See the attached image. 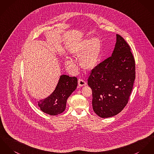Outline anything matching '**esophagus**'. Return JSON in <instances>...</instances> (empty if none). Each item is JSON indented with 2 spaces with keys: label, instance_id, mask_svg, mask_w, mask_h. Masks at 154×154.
I'll return each instance as SVG.
<instances>
[{
  "label": "esophagus",
  "instance_id": "obj_1",
  "mask_svg": "<svg viewBox=\"0 0 154 154\" xmlns=\"http://www.w3.org/2000/svg\"><path fill=\"white\" fill-rule=\"evenodd\" d=\"M87 83L86 82L83 80L82 79H79V81H78V85L80 86V87H83V86H85L86 85Z\"/></svg>",
  "mask_w": 154,
  "mask_h": 154
}]
</instances>
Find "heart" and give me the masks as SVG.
<instances>
[{"label": "heart", "mask_w": 154, "mask_h": 154, "mask_svg": "<svg viewBox=\"0 0 154 154\" xmlns=\"http://www.w3.org/2000/svg\"><path fill=\"white\" fill-rule=\"evenodd\" d=\"M101 51V42L98 38L85 40L74 48L72 54L80 59V66L85 70H92L96 66ZM66 65L73 70H77L75 62L71 59L66 60Z\"/></svg>", "instance_id": "1"}]
</instances>
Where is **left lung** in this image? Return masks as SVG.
<instances>
[{
  "label": "left lung",
  "instance_id": "left-lung-1",
  "mask_svg": "<svg viewBox=\"0 0 154 154\" xmlns=\"http://www.w3.org/2000/svg\"><path fill=\"white\" fill-rule=\"evenodd\" d=\"M135 79V59L130 46L117 35L112 56L93 69L88 79L95 113L101 118L119 113L128 102Z\"/></svg>",
  "mask_w": 154,
  "mask_h": 154
}]
</instances>
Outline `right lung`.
<instances>
[{"label":"right lung","instance_id":"right-lung-1","mask_svg":"<svg viewBox=\"0 0 154 154\" xmlns=\"http://www.w3.org/2000/svg\"><path fill=\"white\" fill-rule=\"evenodd\" d=\"M77 86V77L61 75L54 92L45 100L39 101L38 106L45 113L51 116L59 115L66 109L67 100Z\"/></svg>","mask_w":154,"mask_h":154}]
</instances>
